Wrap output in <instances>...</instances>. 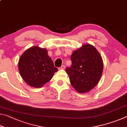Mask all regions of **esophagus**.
<instances>
[{"mask_svg": "<svg viewBox=\"0 0 127 127\" xmlns=\"http://www.w3.org/2000/svg\"><path fill=\"white\" fill-rule=\"evenodd\" d=\"M65 69V65H62L61 67L59 68V69H62V70H63V69Z\"/></svg>", "mask_w": 127, "mask_h": 127, "instance_id": "34e87169", "label": "esophagus"}]
</instances>
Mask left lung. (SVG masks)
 Here are the masks:
<instances>
[{"label":"left lung","mask_w":127,"mask_h":127,"mask_svg":"<svg viewBox=\"0 0 127 127\" xmlns=\"http://www.w3.org/2000/svg\"><path fill=\"white\" fill-rule=\"evenodd\" d=\"M72 64L66 68L72 86L79 93H86L98 84L103 71V61L94 46L85 44L70 57Z\"/></svg>","instance_id":"1"}]
</instances>
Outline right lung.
<instances>
[{"mask_svg":"<svg viewBox=\"0 0 127 127\" xmlns=\"http://www.w3.org/2000/svg\"><path fill=\"white\" fill-rule=\"evenodd\" d=\"M18 69L26 83L36 88L42 87L58 71L48 50L38 46L31 47L22 54L19 59Z\"/></svg>","mask_w":127,"mask_h":127,"instance_id":"obj_1","label":"right lung"}]
</instances>
